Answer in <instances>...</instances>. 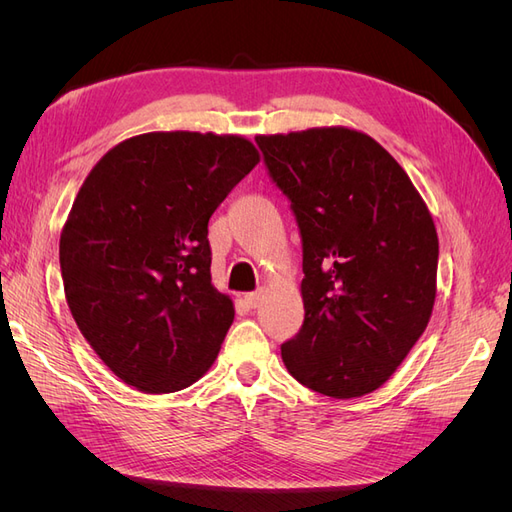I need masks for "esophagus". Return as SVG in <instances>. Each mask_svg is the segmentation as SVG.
<instances>
[{
    "label": "esophagus",
    "mask_w": 512,
    "mask_h": 512,
    "mask_svg": "<svg viewBox=\"0 0 512 512\" xmlns=\"http://www.w3.org/2000/svg\"><path fill=\"white\" fill-rule=\"evenodd\" d=\"M260 297H262L260 292H250V294H245V297H243V303H245V307L254 309V307H258V303H260Z\"/></svg>",
    "instance_id": "34e87169"
}]
</instances>
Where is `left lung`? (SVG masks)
<instances>
[{
	"instance_id": "obj_1",
	"label": "left lung",
	"mask_w": 512,
	"mask_h": 512,
	"mask_svg": "<svg viewBox=\"0 0 512 512\" xmlns=\"http://www.w3.org/2000/svg\"><path fill=\"white\" fill-rule=\"evenodd\" d=\"M303 241L301 331L290 376L333 399L363 397L404 363L436 303L438 232L406 170L365 132L258 134Z\"/></svg>"
}]
</instances>
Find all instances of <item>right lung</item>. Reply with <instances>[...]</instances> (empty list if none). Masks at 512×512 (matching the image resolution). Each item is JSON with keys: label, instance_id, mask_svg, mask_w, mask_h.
<instances>
[{"label": "right lung", "instance_id": "right-lung-1", "mask_svg": "<svg viewBox=\"0 0 512 512\" xmlns=\"http://www.w3.org/2000/svg\"><path fill=\"white\" fill-rule=\"evenodd\" d=\"M260 162L237 134L147 132L91 168L61 228L59 265L76 327L143 393L203 378L235 320L211 284L207 224Z\"/></svg>", "mask_w": 512, "mask_h": 512}]
</instances>
